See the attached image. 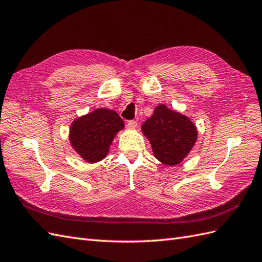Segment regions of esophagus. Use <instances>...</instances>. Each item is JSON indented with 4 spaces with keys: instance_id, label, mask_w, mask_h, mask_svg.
I'll return each instance as SVG.
<instances>
[{
    "instance_id": "1",
    "label": "esophagus",
    "mask_w": 262,
    "mask_h": 262,
    "mask_svg": "<svg viewBox=\"0 0 262 262\" xmlns=\"http://www.w3.org/2000/svg\"><path fill=\"white\" fill-rule=\"evenodd\" d=\"M126 126L128 127L129 129H134L137 127V122H135V120H128V122L126 123Z\"/></svg>"
}]
</instances>
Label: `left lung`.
<instances>
[{
	"instance_id": "left-lung-1",
	"label": "left lung",
	"mask_w": 262,
	"mask_h": 262,
	"mask_svg": "<svg viewBox=\"0 0 262 262\" xmlns=\"http://www.w3.org/2000/svg\"><path fill=\"white\" fill-rule=\"evenodd\" d=\"M142 130L149 139L155 157L168 166L182 162L197 140V129L191 120L165 105L156 107Z\"/></svg>"
}]
</instances>
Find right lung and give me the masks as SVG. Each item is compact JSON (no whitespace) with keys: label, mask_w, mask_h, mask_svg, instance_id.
I'll list each match as a JSON object with an SVG mask.
<instances>
[{"label":"right lung","mask_w":262,"mask_h":262,"mask_svg":"<svg viewBox=\"0 0 262 262\" xmlns=\"http://www.w3.org/2000/svg\"><path fill=\"white\" fill-rule=\"evenodd\" d=\"M123 128L124 122L116 112L99 108L72 124L70 140L80 157L96 163L105 158L114 137Z\"/></svg>","instance_id":"right-lung-1"}]
</instances>
